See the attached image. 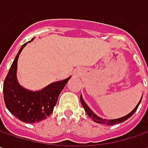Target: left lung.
<instances>
[{"label":"left lung","mask_w":148,"mask_h":148,"mask_svg":"<svg viewBox=\"0 0 148 148\" xmlns=\"http://www.w3.org/2000/svg\"><path fill=\"white\" fill-rule=\"evenodd\" d=\"M80 101H81V103H82V105H83V106H84V110H85V111H86V113L88 114V115L89 116V117H91L92 120H93V121H95L96 123H98V124H104V125H116V124H120V123H122V122H124V121H125L126 120H128L130 117H131L132 115L134 114V112L137 110V109H138V106H139V104H140L141 101H142V98H141V100L139 101V102H138V104L137 105V106L135 107L134 109L131 112H130V114H128L127 115H125V116H124V117H121V118H120V119H115V120H103V119H101V118H100V117H98L97 115H96L92 111V110L90 109L89 107L87 106V104L84 102V99H83V97H82V95L80 96Z\"/></svg>","instance_id":"obj_1"}]
</instances>
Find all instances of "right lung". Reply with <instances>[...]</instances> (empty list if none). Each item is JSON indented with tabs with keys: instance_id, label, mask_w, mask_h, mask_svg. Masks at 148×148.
Returning <instances> with one entry per match:
<instances>
[{
	"instance_id": "1",
	"label": "right lung",
	"mask_w": 148,
	"mask_h": 148,
	"mask_svg": "<svg viewBox=\"0 0 148 148\" xmlns=\"http://www.w3.org/2000/svg\"><path fill=\"white\" fill-rule=\"evenodd\" d=\"M33 39L28 42H32ZM27 43L21 47L10 68L3 84V94L5 106L11 114L25 123H37L50 116L53 112L59 95L69 78L52 83L38 92H31L23 88L16 79V70L18 56Z\"/></svg>"
}]
</instances>
